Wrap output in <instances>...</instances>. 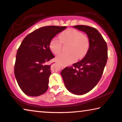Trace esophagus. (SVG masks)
Instances as JSON below:
<instances>
[{"instance_id":"34e87169","label":"esophagus","mask_w":122,"mask_h":122,"mask_svg":"<svg viewBox=\"0 0 122 122\" xmlns=\"http://www.w3.org/2000/svg\"><path fill=\"white\" fill-rule=\"evenodd\" d=\"M61 65V67L62 69L65 68L66 67V66H64V65Z\"/></svg>"}]
</instances>
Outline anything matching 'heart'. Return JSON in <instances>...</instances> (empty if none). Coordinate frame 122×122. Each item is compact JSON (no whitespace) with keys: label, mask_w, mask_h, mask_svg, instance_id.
<instances>
[{"label":"heart","mask_w":122,"mask_h":122,"mask_svg":"<svg viewBox=\"0 0 122 122\" xmlns=\"http://www.w3.org/2000/svg\"><path fill=\"white\" fill-rule=\"evenodd\" d=\"M60 40L55 38L51 39L49 44L50 51L54 54L61 52L62 44L70 45L69 54H61L55 57V60L62 65H69L75 62L77 57H83L87 53L90 47L88 37L81 32L73 28L65 30L59 35Z\"/></svg>","instance_id":"b5f03b06"}]
</instances>
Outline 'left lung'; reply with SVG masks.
Here are the masks:
<instances>
[{
    "mask_svg": "<svg viewBox=\"0 0 122 122\" xmlns=\"http://www.w3.org/2000/svg\"><path fill=\"white\" fill-rule=\"evenodd\" d=\"M73 27L86 33L90 47L84 58L66 67L61 72L66 88L71 93L83 95L92 90L100 81L108 60L106 41L96 28L86 25Z\"/></svg>",
    "mask_w": 122,
    "mask_h": 122,
    "instance_id": "obj_1",
    "label": "left lung"
}]
</instances>
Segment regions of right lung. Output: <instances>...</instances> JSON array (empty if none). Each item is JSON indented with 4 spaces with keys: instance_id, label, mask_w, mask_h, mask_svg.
I'll return each mask as SVG.
<instances>
[{
    "instance_id": "obj_1",
    "label": "right lung",
    "mask_w": 122,
    "mask_h": 122,
    "mask_svg": "<svg viewBox=\"0 0 122 122\" xmlns=\"http://www.w3.org/2000/svg\"><path fill=\"white\" fill-rule=\"evenodd\" d=\"M66 27H42L28 34L22 41L16 53L14 75L27 95L38 96L48 89L51 65L46 63L54 57L49 48V42Z\"/></svg>"
}]
</instances>
